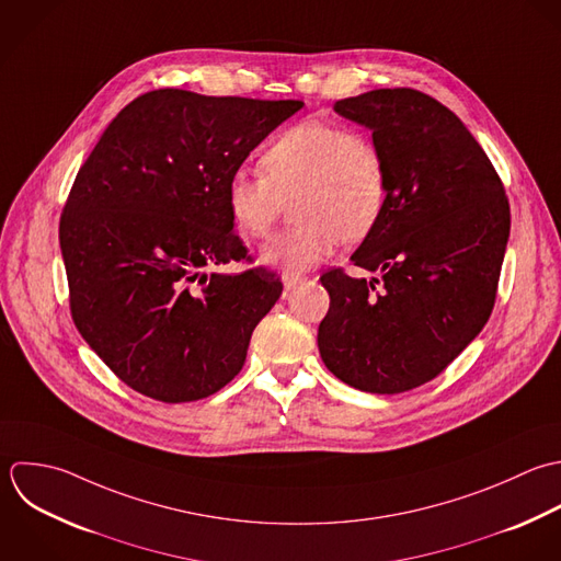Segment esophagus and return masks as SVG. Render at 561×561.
Instances as JSON below:
<instances>
[{
    "instance_id": "esophagus-1",
    "label": "esophagus",
    "mask_w": 561,
    "mask_h": 561,
    "mask_svg": "<svg viewBox=\"0 0 561 561\" xmlns=\"http://www.w3.org/2000/svg\"><path fill=\"white\" fill-rule=\"evenodd\" d=\"M282 282H284V286L290 290V288H297L301 282H306V277H304V275H293V273H286V275L282 277Z\"/></svg>"
}]
</instances>
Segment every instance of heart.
<instances>
[{
  "instance_id": "obj_1",
  "label": "heart",
  "mask_w": 561,
  "mask_h": 561,
  "mask_svg": "<svg viewBox=\"0 0 561 561\" xmlns=\"http://www.w3.org/2000/svg\"><path fill=\"white\" fill-rule=\"evenodd\" d=\"M262 176L238 172L227 185V209L247 238L266 236L295 198L297 227L271 238L260 262L304 273L358 242L378 225L389 198L382 148L369 135L334 122L306 119L286 128L260 157Z\"/></svg>"
}]
</instances>
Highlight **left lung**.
<instances>
[{"instance_id": "8db88e82", "label": "left lung", "mask_w": 561, "mask_h": 561, "mask_svg": "<svg viewBox=\"0 0 561 561\" xmlns=\"http://www.w3.org/2000/svg\"><path fill=\"white\" fill-rule=\"evenodd\" d=\"M371 130L389 170L387 207L352 262L382 277H321L325 367L367 393H402L439 376L488 323L510 240L505 187L466 124L415 89L334 104Z\"/></svg>"}]
</instances>
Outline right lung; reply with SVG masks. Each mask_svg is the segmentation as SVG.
Returning a JSON list of instances; mask_svg holds the SVG:
<instances>
[{"label": "right lung", "mask_w": 561, "mask_h": 561, "mask_svg": "<svg viewBox=\"0 0 561 561\" xmlns=\"http://www.w3.org/2000/svg\"><path fill=\"white\" fill-rule=\"evenodd\" d=\"M301 106L148 91L117 113L78 170L58 229L71 319L141 396L194 402L240 374L282 282L257 268L211 271L247 257L227 185Z\"/></svg>", "instance_id": "obj_1"}]
</instances>
